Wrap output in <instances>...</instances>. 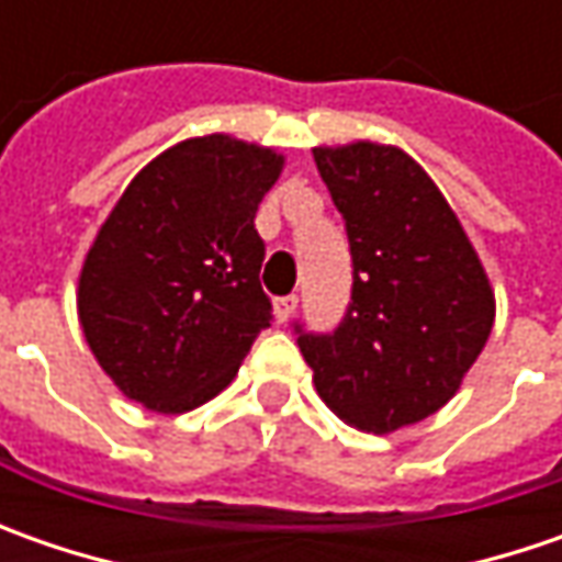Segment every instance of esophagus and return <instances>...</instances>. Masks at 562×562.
<instances>
[{"mask_svg": "<svg viewBox=\"0 0 562 562\" xmlns=\"http://www.w3.org/2000/svg\"><path fill=\"white\" fill-rule=\"evenodd\" d=\"M296 313V296H278L274 300V318L284 325V322H291V315Z\"/></svg>", "mask_w": 562, "mask_h": 562, "instance_id": "1", "label": "esophagus"}]
</instances>
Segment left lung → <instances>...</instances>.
I'll list each match as a JSON object with an SVG mask.
<instances>
[{
	"mask_svg": "<svg viewBox=\"0 0 562 562\" xmlns=\"http://www.w3.org/2000/svg\"><path fill=\"white\" fill-rule=\"evenodd\" d=\"M347 222L353 300L335 335H300L318 397L350 428L391 435L441 409L494 328V288L409 153L375 140L315 146Z\"/></svg>",
	"mask_w": 562,
	"mask_h": 562,
	"instance_id": "obj_1",
	"label": "left lung"
}]
</instances>
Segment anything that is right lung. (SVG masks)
Wrapping results in <instances>:
<instances>
[{"instance_id": "1", "label": "right lung", "mask_w": 562, "mask_h": 562, "mask_svg": "<svg viewBox=\"0 0 562 562\" xmlns=\"http://www.w3.org/2000/svg\"><path fill=\"white\" fill-rule=\"evenodd\" d=\"M281 171L271 146L205 134L124 187L77 278L87 347L124 397L178 416L234 381L271 322L252 218Z\"/></svg>"}]
</instances>
